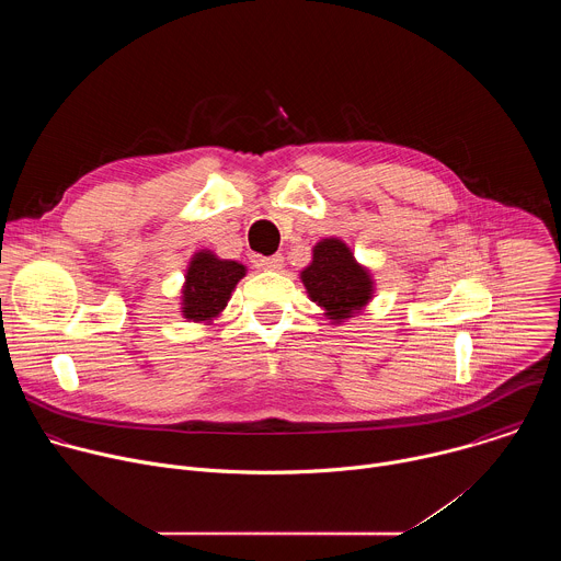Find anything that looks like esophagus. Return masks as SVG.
I'll return each mask as SVG.
<instances>
[{"label":"esophagus","instance_id":"esophagus-1","mask_svg":"<svg viewBox=\"0 0 561 561\" xmlns=\"http://www.w3.org/2000/svg\"><path fill=\"white\" fill-rule=\"evenodd\" d=\"M260 266L266 268V271H282L284 268V257L282 255L264 257V260H260Z\"/></svg>","mask_w":561,"mask_h":561}]
</instances>
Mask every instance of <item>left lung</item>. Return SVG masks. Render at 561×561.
Returning <instances> with one entry per match:
<instances>
[{
  "mask_svg": "<svg viewBox=\"0 0 561 561\" xmlns=\"http://www.w3.org/2000/svg\"><path fill=\"white\" fill-rule=\"evenodd\" d=\"M299 279L308 299L322 308L333 327L362 314L377 290L370 268L357 262L353 249L340 237L319 239Z\"/></svg>",
  "mask_w": 561,
  "mask_h": 561,
  "instance_id": "obj_1",
  "label": "left lung"
}]
</instances>
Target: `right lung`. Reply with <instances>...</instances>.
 <instances>
[{
	"mask_svg": "<svg viewBox=\"0 0 561 561\" xmlns=\"http://www.w3.org/2000/svg\"><path fill=\"white\" fill-rule=\"evenodd\" d=\"M249 268L237 260H221L208 249H199L188 260L180 312L186 322L213 324L226 310L237 284L247 277Z\"/></svg>",
	"mask_w": 561,
	"mask_h": 561,
	"instance_id": "add662e5",
	"label": "right lung"
}]
</instances>
